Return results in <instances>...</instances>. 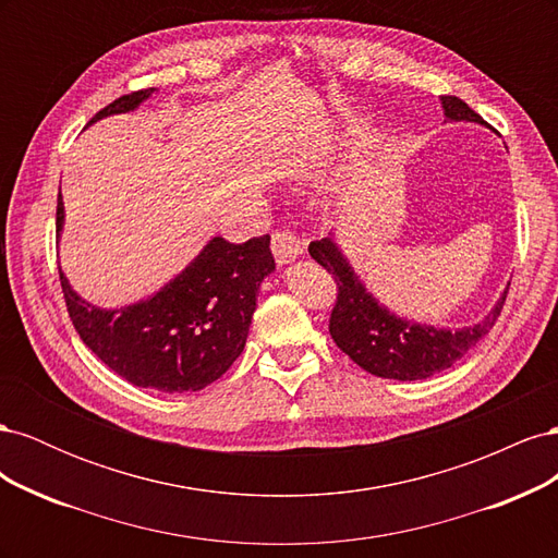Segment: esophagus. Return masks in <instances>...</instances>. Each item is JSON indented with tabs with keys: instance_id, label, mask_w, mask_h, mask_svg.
<instances>
[{
	"instance_id": "34e87169",
	"label": "esophagus",
	"mask_w": 558,
	"mask_h": 558,
	"mask_svg": "<svg viewBox=\"0 0 558 558\" xmlns=\"http://www.w3.org/2000/svg\"><path fill=\"white\" fill-rule=\"evenodd\" d=\"M302 251H305V246H302V242L298 238H293L291 232H286V230L272 232V253H275V260L279 265H286V263L300 258Z\"/></svg>"
}]
</instances>
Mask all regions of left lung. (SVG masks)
I'll use <instances>...</instances> for the list:
<instances>
[{
  "label": "left lung",
  "instance_id": "obj_1",
  "mask_svg": "<svg viewBox=\"0 0 558 558\" xmlns=\"http://www.w3.org/2000/svg\"><path fill=\"white\" fill-rule=\"evenodd\" d=\"M442 109L447 121L484 123L480 113L453 95H442ZM310 256L328 269L337 283V300L328 326L335 344L365 373L384 379L414 381L451 367L496 326L510 291L508 283L494 310L475 326L459 330L421 326L379 305L373 293H367L332 238L312 242Z\"/></svg>",
  "mask_w": 558,
  "mask_h": 558
}]
</instances>
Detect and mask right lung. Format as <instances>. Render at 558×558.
<instances>
[{
  "label": "right lung",
  "instance_id": "right-lung-1",
  "mask_svg": "<svg viewBox=\"0 0 558 558\" xmlns=\"http://www.w3.org/2000/svg\"><path fill=\"white\" fill-rule=\"evenodd\" d=\"M156 88L113 99L93 116L128 113ZM88 123V125H90ZM64 223L58 197L56 232ZM275 269L269 234L244 244L214 238L179 277L148 300L121 310H99L78 298L60 272L72 324L95 356L134 386L160 393L199 391L244 351L260 281Z\"/></svg>",
  "mask_w": 558,
  "mask_h": 558
}]
</instances>
